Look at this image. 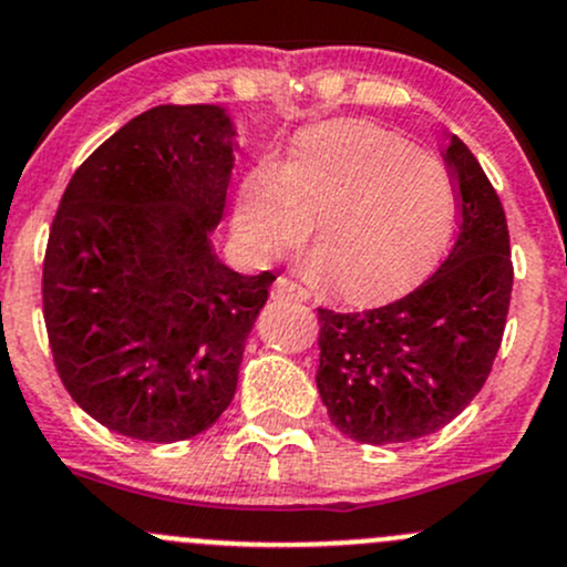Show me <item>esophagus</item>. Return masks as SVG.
Here are the masks:
<instances>
[{
	"instance_id": "34e87169",
	"label": "esophagus",
	"mask_w": 567,
	"mask_h": 567,
	"mask_svg": "<svg viewBox=\"0 0 567 567\" xmlns=\"http://www.w3.org/2000/svg\"><path fill=\"white\" fill-rule=\"evenodd\" d=\"M274 299H290V301H303L307 299V290L301 288V285H296L293 279L288 277H279L277 282H274V290H271Z\"/></svg>"
}]
</instances>
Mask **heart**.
Returning <instances> with one entry per match:
<instances>
[{"label": "heart", "instance_id": "obj_1", "mask_svg": "<svg viewBox=\"0 0 567 567\" xmlns=\"http://www.w3.org/2000/svg\"><path fill=\"white\" fill-rule=\"evenodd\" d=\"M458 198L437 157L369 127L307 133L282 168L260 163L238 189L234 234L255 258L296 247L315 219L309 277H331L350 299L396 293L451 241Z\"/></svg>", "mask_w": 567, "mask_h": 567}]
</instances>
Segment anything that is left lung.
I'll list each match as a JSON object with an SVG mask.
<instances>
[{"label":"left lung","mask_w":567,"mask_h":567,"mask_svg":"<svg viewBox=\"0 0 567 567\" xmlns=\"http://www.w3.org/2000/svg\"><path fill=\"white\" fill-rule=\"evenodd\" d=\"M458 189L449 258L404 299L367 312L318 309L320 399L355 443L426 437L484 389L508 318L514 264L503 204L478 159L451 135Z\"/></svg>","instance_id":"8db88e82"}]
</instances>
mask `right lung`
<instances>
[{
	"label": "right lung",
	"mask_w": 567,
	"mask_h": 567,
	"mask_svg": "<svg viewBox=\"0 0 567 567\" xmlns=\"http://www.w3.org/2000/svg\"><path fill=\"white\" fill-rule=\"evenodd\" d=\"M236 127L219 105H157L94 148L62 195L43 315L64 389L111 432L178 443L236 393L277 277L219 264Z\"/></svg>",
	"instance_id": "add662e5"
}]
</instances>
